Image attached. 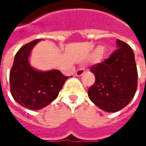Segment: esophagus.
Returning <instances> with one entry per match:
<instances>
[{
  "mask_svg": "<svg viewBox=\"0 0 146 146\" xmlns=\"http://www.w3.org/2000/svg\"><path fill=\"white\" fill-rule=\"evenodd\" d=\"M85 73V69H84V68H78L77 71H76V76H82L84 73Z\"/></svg>",
  "mask_w": 146,
  "mask_h": 146,
  "instance_id": "34e87169",
  "label": "esophagus"
}]
</instances>
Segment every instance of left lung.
<instances>
[{"mask_svg":"<svg viewBox=\"0 0 146 146\" xmlns=\"http://www.w3.org/2000/svg\"><path fill=\"white\" fill-rule=\"evenodd\" d=\"M117 49L102 62L91 67L96 76L90 87V101L105 111L115 112L125 107L133 98L138 84V72L132 48L117 40Z\"/></svg>","mask_w":146,"mask_h":146,"instance_id":"obj_1","label":"left lung"}]
</instances>
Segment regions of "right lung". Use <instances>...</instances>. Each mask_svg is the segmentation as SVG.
Returning <instances> with one entry per match:
<instances>
[{
    "label": "right lung",
    "instance_id": "obj_1",
    "mask_svg": "<svg viewBox=\"0 0 146 146\" xmlns=\"http://www.w3.org/2000/svg\"><path fill=\"white\" fill-rule=\"evenodd\" d=\"M40 40L22 46L10 71V88L14 100L29 110H39L53 102L68 77L59 70L37 71L29 63L33 47Z\"/></svg>",
    "mask_w": 146,
    "mask_h": 146
}]
</instances>
